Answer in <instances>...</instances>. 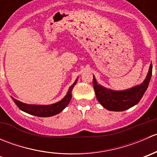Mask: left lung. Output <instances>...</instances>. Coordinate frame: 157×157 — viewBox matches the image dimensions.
Returning <instances> with one entry per match:
<instances>
[{"label": "left lung", "instance_id": "1", "mask_svg": "<svg viewBox=\"0 0 157 157\" xmlns=\"http://www.w3.org/2000/svg\"><path fill=\"white\" fill-rule=\"evenodd\" d=\"M153 66L150 65L145 80L140 84L124 90H112L98 84L93 75V88L99 103L106 109L121 112L137 105L146 92L152 76Z\"/></svg>", "mask_w": 157, "mask_h": 157}]
</instances>
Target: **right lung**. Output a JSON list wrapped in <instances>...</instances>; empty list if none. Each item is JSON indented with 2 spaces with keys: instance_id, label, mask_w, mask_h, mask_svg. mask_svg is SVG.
<instances>
[{
  "instance_id": "1",
  "label": "right lung",
  "mask_w": 157,
  "mask_h": 157,
  "mask_svg": "<svg viewBox=\"0 0 157 157\" xmlns=\"http://www.w3.org/2000/svg\"><path fill=\"white\" fill-rule=\"evenodd\" d=\"M77 79H78V77L76 79L74 83L70 86L66 96L59 102H55L54 104H51V105H33V104H26L24 102H22L13 97L12 99L14 101V102L17 104V106L20 108V110L23 111L26 113L38 117L53 116V115H55L62 112L69 104L71 97H72V95H71L72 90L77 83Z\"/></svg>"
}]
</instances>
